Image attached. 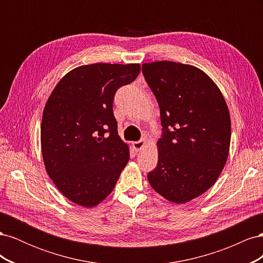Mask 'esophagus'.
Wrapping results in <instances>:
<instances>
[{"label":"esophagus","instance_id":"1","mask_svg":"<svg viewBox=\"0 0 263 263\" xmlns=\"http://www.w3.org/2000/svg\"><path fill=\"white\" fill-rule=\"evenodd\" d=\"M146 144H147V141L145 139H141L139 141H134L133 142V147H134V149L136 150V151H139V150H141L142 148L146 146Z\"/></svg>","mask_w":263,"mask_h":263}]
</instances>
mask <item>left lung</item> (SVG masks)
Masks as SVG:
<instances>
[{"mask_svg": "<svg viewBox=\"0 0 263 263\" xmlns=\"http://www.w3.org/2000/svg\"><path fill=\"white\" fill-rule=\"evenodd\" d=\"M142 74L160 107L162 126L158 163L148 181L166 200L186 203L214 185L227 161L232 130L226 101L193 66L144 63Z\"/></svg>", "mask_w": 263, "mask_h": 263, "instance_id": "1", "label": "left lung"}]
</instances>
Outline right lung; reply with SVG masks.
Instances as JSON below:
<instances>
[{
  "label": "right lung",
  "mask_w": 263,
  "mask_h": 263,
  "mask_svg": "<svg viewBox=\"0 0 263 263\" xmlns=\"http://www.w3.org/2000/svg\"><path fill=\"white\" fill-rule=\"evenodd\" d=\"M139 63H93L71 70L47 101L41 141L45 168L71 202L93 208L112 192L129 160L119 138L113 102L132 83Z\"/></svg>",
  "instance_id": "add662e5"
}]
</instances>
